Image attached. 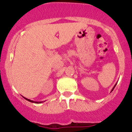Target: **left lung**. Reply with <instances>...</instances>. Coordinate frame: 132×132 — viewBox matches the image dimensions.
<instances>
[{"label":"left lung","mask_w":132,"mask_h":132,"mask_svg":"<svg viewBox=\"0 0 132 132\" xmlns=\"http://www.w3.org/2000/svg\"><path fill=\"white\" fill-rule=\"evenodd\" d=\"M116 84H116V85H115V86H114V87H113V88H112V91H111V92H112V91H113V90H114V87H116Z\"/></svg>","instance_id":"left-lung-1"}]
</instances>
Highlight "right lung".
Returning a JSON list of instances; mask_svg holds the SVG:
<instances>
[{"label":"right lung","instance_id":"obj_1","mask_svg":"<svg viewBox=\"0 0 132 132\" xmlns=\"http://www.w3.org/2000/svg\"><path fill=\"white\" fill-rule=\"evenodd\" d=\"M23 98H24L25 100H27V101H29V102H32V103H41V102H34V101H32V100H29V99H27V98H25V97H23Z\"/></svg>","mask_w":132,"mask_h":132}]
</instances>
